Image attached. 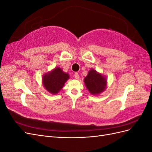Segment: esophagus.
Instances as JSON below:
<instances>
[{
  "instance_id": "34e87169",
  "label": "esophagus",
  "mask_w": 152,
  "mask_h": 152,
  "mask_svg": "<svg viewBox=\"0 0 152 152\" xmlns=\"http://www.w3.org/2000/svg\"><path fill=\"white\" fill-rule=\"evenodd\" d=\"M74 77L76 79H79V73H75Z\"/></svg>"
}]
</instances>
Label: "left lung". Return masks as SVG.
Returning <instances> with one entry per match:
<instances>
[{
	"label": "left lung",
	"mask_w": 152,
	"mask_h": 152,
	"mask_svg": "<svg viewBox=\"0 0 152 152\" xmlns=\"http://www.w3.org/2000/svg\"><path fill=\"white\" fill-rule=\"evenodd\" d=\"M84 83L92 94H98L105 89L107 80L96 70H91L85 77Z\"/></svg>",
	"instance_id": "8db88e82"
}]
</instances>
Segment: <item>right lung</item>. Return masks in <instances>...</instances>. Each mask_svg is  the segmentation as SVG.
<instances>
[{"instance_id": "add662e5", "label": "right lung", "mask_w": 152, "mask_h": 152, "mask_svg": "<svg viewBox=\"0 0 152 152\" xmlns=\"http://www.w3.org/2000/svg\"><path fill=\"white\" fill-rule=\"evenodd\" d=\"M69 79V75L63 72L60 68H56L43 77V84L48 91L52 94H56L60 91Z\"/></svg>"}]
</instances>
